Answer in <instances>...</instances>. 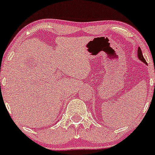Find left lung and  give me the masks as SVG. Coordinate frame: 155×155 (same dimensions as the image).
Listing matches in <instances>:
<instances>
[{"label": "left lung", "instance_id": "1", "mask_svg": "<svg viewBox=\"0 0 155 155\" xmlns=\"http://www.w3.org/2000/svg\"><path fill=\"white\" fill-rule=\"evenodd\" d=\"M137 54H138V58L140 59L141 61H142V62H143L144 63H146V64H147V61L145 60V59H144V57H143V54H142V51H141V49H140V48L139 47L138 48V50H137Z\"/></svg>", "mask_w": 155, "mask_h": 155}]
</instances>
